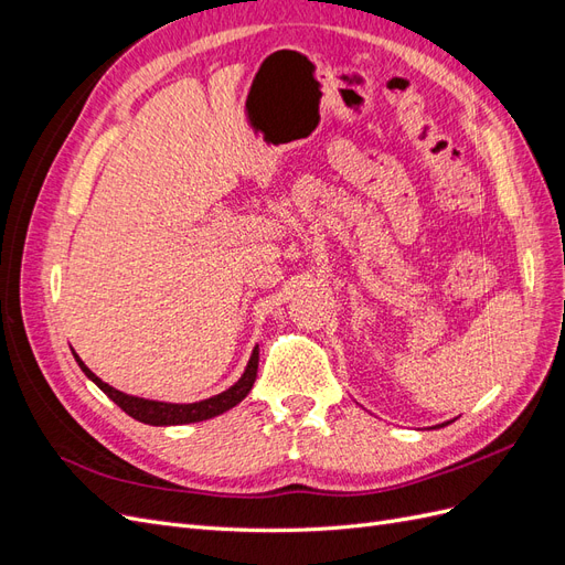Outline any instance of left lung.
I'll use <instances>...</instances> for the list:
<instances>
[{
    "instance_id": "1",
    "label": "left lung",
    "mask_w": 565,
    "mask_h": 565,
    "mask_svg": "<svg viewBox=\"0 0 565 565\" xmlns=\"http://www.w3.org/2000/svg\"><path fill=\"white\" fill-rule=\"evenodd\" d=\"M450 422H452V419H450ZM450 422H443V424H436V429H438V426H448Z\"/></svg>"
}]
</instances>
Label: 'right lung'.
<instances>
[{
    "mask_svg": "<svg viewBox=\"0 0 565 565\" xmlns=\"http://www.w3.org/2000/svg\"><path fill=\"white\" fill-rule=\"evenodd\" d=\"M77 365L82 367V372L106 393V396L125 409L129 417H134L136 422H143L150 426H179V424H193V422H204L212 419L216 415H224L226 409L235 407L241 401H245L247 393L254 386L256 380V367H259V347H254L249 363L245 367V372L241 374L233 386H228L226 391L216 393L212 398H204L198 403H164V401H150V398H139V396H129L125 391H117L115 386L106 384L100 377L82 363V358L73 351Z\"/></svg>",
    "mask_w": 565,
    "mask_h": 565,
    "instance_id": "obj_1",
    "label": "right lung"
}]
</instances>
